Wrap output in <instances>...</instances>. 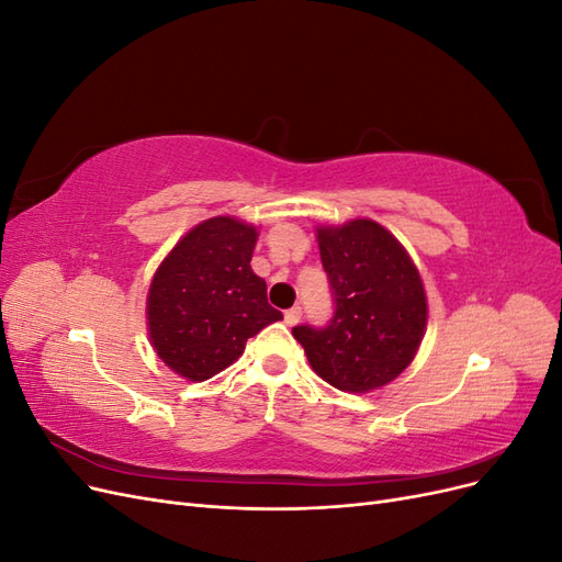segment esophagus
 Wrapping results in <instances>:
<instances>
[{
	"instance_id": "1",
	"label": "esophagus",
	"mask_w": 562,
	"mask_h": 562,
	"mask_svg": "<svg viewBox=\"0 0 562 562\" xmlns=\"http://www.w3.org/2000/svg\"><path fill=\"white\" fill-rule=\"evenodd\" d=\"M300 318H302V310H300V307H293V310H288V312L283 314L285 326H297Z\"/></svg>"
}]
</instances>
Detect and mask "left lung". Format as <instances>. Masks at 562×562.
<instances>
[{"instance_id": "obj_1", "label": "left lung", "mask_w": 562, "mask_h": 562, "mask_svg": "<svg viewBox=\"0 0 562 562\" xmlns=\"http://www.w3.org/2000/svg\"><path fill=\"white\" fill-rule=\"evenodd\" d=\"M335 312L326 328L293 335L318 378L366 394L413 363L427 328V295L411 255L375 220L316 229Z\"/></svg>"}]
</instances>
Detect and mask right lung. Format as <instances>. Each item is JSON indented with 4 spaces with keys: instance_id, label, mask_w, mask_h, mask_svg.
<instances>
[{
    "instance_id": "obj_1",
    "label": "right lung",
    "mask_w": 562,
    "mask_h": 562,
    "mask_svg": "<svg viewBox=\"0 0 562 562\" xmlns=\"http://www.w3.org/2000/svg\"><path fill=\"white\" fill-rule=\"evenodd\" d=\"M258 229L229 215L203 220L166 255L147 295V330L159 359L203 382L232 366L248 337L281 321L250 269Z\"/></svg>"
}]
</instances>
